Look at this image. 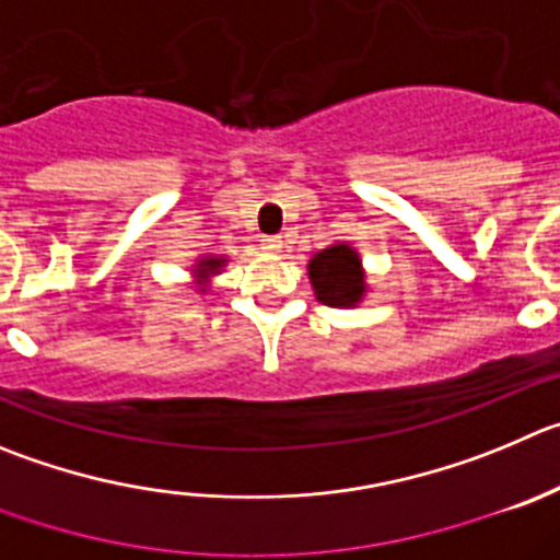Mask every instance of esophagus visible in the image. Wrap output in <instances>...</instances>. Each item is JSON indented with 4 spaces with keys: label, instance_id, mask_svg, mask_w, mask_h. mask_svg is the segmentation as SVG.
I'll use <instances>...</instances> for the list:
<instances>
[{
    "label": "esophagus",
    "instance_id": "obj_1",
    "mask_svg": "<svg viewBox=\"0 0 560 560\" xmlns=\"http://www.w3.org/2000/svg\"><path fill=\"white\" fill-rule=\"evenodd\" d=\"M262 248L268 250V254H276V250H281V237L279 234H270V237L262 240Z\"/></svg>",
    "mask_w": 560,
    "mask_h": 560
}]
</instances>
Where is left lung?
<instances>
[{
  "mask_svg": "<svg viewBox=\"0 0 560 560\" xmlns=\"http://www.w3.org/2000/svg\"><path fill=\"white\" fill-rule=\"evenodd\" d=\"M310 281L315 298L326 306L351 310L368 295L362 256L351 243H334L310 259Z\"/></svg>",
  "mask_w": 560,
  "mask_h": 560,
  "instance_id": "left-lung-1",
  "label": "left lung"
}]
</instances>
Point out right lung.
Returning <instances> with one entry per match:
<instances>
[{
    "instance_id": "obj_1",
    "label": "right lung",
    "mask_w": 560,
    "mask_h": 560,
    "mask_svg": "<svg viewBox=\"0 0 560 560\" xmlns=\"http://www.w3.org/2000/svg\"><path fill=\"white\" fill-rule=\"evenodd\" d=\"M226 256L221 254H203L198 256L196 265H192V273H196V287L198 292H207L209 284H212V279H215L218 273H221L223 268H226Z\"/></svg>"
}]
</instances>
